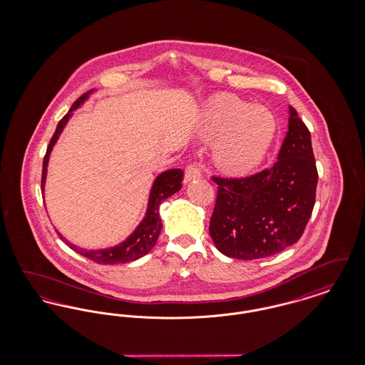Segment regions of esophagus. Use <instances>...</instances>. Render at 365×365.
I'll return each instance as SVG.
<instances>
[{"label":"esophagus","instance_id":"esophagus-1","mask_svg":"<svg viewBox=\"0 0 365 365\" xmlns=\"http://www.w3.org/2000/svg\"><path fill=\"white\" fill-rule=\"evenodd\" d=\"M201 168L197 165V164H189L185 170V183L190 182L192 179H198L201 178Z\"/></svg>","mask_w":365,"mask_h":365}]
</instances>
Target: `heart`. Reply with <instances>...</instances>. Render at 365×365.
<instances>
[{
    "instance_id": "b5f03b06",
    "label": "heart",
    "mask_w": 365,
    "mask_h": 365,
    "mask_svg": "<svg viewBox=\"0 0 365 365\" xmlns=\"http://www.w3.org/2000/svg\"><path fill=\"white\" fill-rule=\"evenodd\" d=\"M278 123L271 110L243 103L231 96L210 100L202 116V135L219 139L215 157L232 174L257 168L277 137Z\"/></svg>"
}]
</instances>
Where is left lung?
<instances>
[{
	"mask_svg": "<svg viewBox=\"0 0 365 365\" xmlns=\"http://www.w3.org/2000/svg\"><path fill=\"white\" fill-rule=\"evenodd\" d=\"M289 112V130L271 168L245 178L212 176L217 195L209 234L228 257L277 255L297 242L309 222L319 176L311 133L293 106Z\"/></svg>",
	"mask_w": 365,
	"mask_h": 365,
	"instance_id": "8db88e82",
	"label": "left lung"
}]
</instances>
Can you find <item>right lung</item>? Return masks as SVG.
I'll return each mask as SVG.
<instances>
[{
  "label": "right lung",
  "mask_w": 365,
  "mask_h": 365,
  "mask_svg": "<svg viewBox=\"0 0 365 365\" xmlns=\"http://www.w3.org/2000/svg\"><path fill=\"white\" fill-rule=\"evenodd\" d=\"M90 93V91H88ZM88 93L81 96L72 106H71L68 113L58 122L56 131L53 134L52 139L48 145L46 149V155L43 157V165H42V179H41V187L43 190L45 187V179H46V167H48V161L49 156L52 152L53 146L56 143V140L58 139V135L61 134L63 128L66 127V124L68 122V119L72 115V110H75L76 108H79L81 104H83V101L86 100ZM182 180H183V171L182 170H168L163 174L158 175L152 186L150 195H149V204H148V210L146 215L143 217V220L140 222V225L137 227V230L124 241V242L109 247V249H101V250H86V249H81L76 247L75 245L68 242L60 232L58 237L70 246L71 249H73L75 252H78L79 255L85 256L90 260L96 261L98 264H124V262H130V261L138 260L139 257L145 256L146 253H149L155 243L157 242V238L160 235L161 231V217L158 213L160 204L171 197L176 191L182 189Z\"/></svg>",
  "instance_id": "obj_1"
}]
</instances>
